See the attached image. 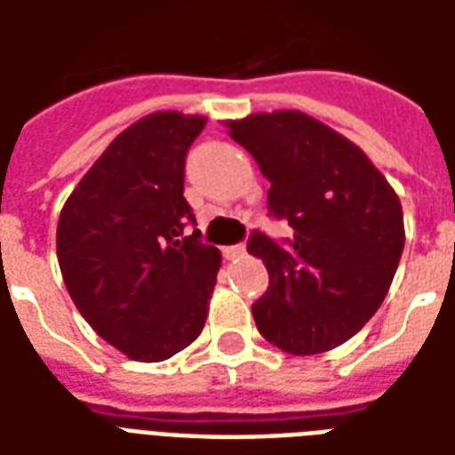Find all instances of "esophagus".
Segmentation results:
<instances>
[{"mask_svg": "<svg viewBox=\"0 0 455 455\" xmlns=\"http://www.w3.org/2000/svg\"><path fill=\"white\" fill-rule=\"evenodd\" d=\"M224 256H227L228 260H236V258H243V256H246V246H243V243H236V246L224 248Z\"/></svg>", "mask_w": 455, "mask_h": 455, "instance_id": "obj_1", "label": "esophagus"}]
</instances>
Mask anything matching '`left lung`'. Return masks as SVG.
Returning <instances> with one entry per match:
<instances>
[{
    "label": "left lung",
    "mask_w": 455,
    "mask_h": 455,
    "mask_svg": "<svg viewBox=\"0 0 455 455\" xmlns=\"http://www.w3.org/2000/svg\"><path fill=\"white\" fill-rule=\"evenodd\" d=\"M270 182L267 209L292 238L253 231L248 253L270 285L253 302L260 334L295 355L331 351L371 319L404 248L400 197L355 143L302 112L227 121Z\"/></svg>",
    "instance_id": "8db88e82"
}]
</instances>
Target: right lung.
Listing matches in <instances>:
<instances>
[{
  "label": "right lung",
  "instance_id": "right-lung-1",
  "mask_svg": "<svg viewBox=\"0 0 455 455\" xmlns=\"http://www.w3.org/2000/svg\"><path fill=\"white\" fill-rule=\"evenodd\" d=\"M204 116L156 112L107 146L58 219V263L75 307L104 341L158 363L202 334L219 248L185 236L195 214L185 158Z\"/></svg>",
  "mask_w": 455,
  "mask_h": 455
}]
</instances>
